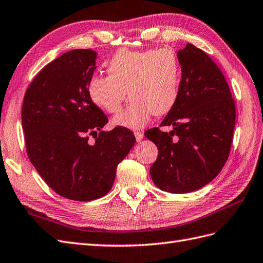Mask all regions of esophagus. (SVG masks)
I'll use <instances>...</instances> for the list:
<instances>
[{
  "mask_svg": "<svg viewBox=\"0 0 263 263\" xmlns=\"http://www.w3.org/2000/svg\"><path fill=\"white\" fill-rule=\"evenodd\" d=\"M134 136H136V140H137V142H140V141L143 139V133H142V132H140V131L134 132Z\"/></svg>",
  "mask_w": 263,
  "mask_h": 263,
  "instance_id": "esophagus-1",
  "label": "esophagus"
}]
</instances>
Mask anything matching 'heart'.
Masks as SVG:
<instances>
[{
  "instance_id": "obj_1",
  "label": "heart",
  "mask_w": 263,
  "mask_h": 263,
  "mask_svg": "<svg viewBox=\"0 0 263 263\" xmlns=\"http://www.w3.org/2000/svg\"><path fill=\"white\" fill-rule=\"evenodd\" d=\"M107 76L96 74L87 84L91 102L107 113L116 112L129 90L131 104L111 120L114 126L142 129L154 114H165L179 96L180 64L172 50H119L106 65Z\"/></svg>"
}]
</instances>
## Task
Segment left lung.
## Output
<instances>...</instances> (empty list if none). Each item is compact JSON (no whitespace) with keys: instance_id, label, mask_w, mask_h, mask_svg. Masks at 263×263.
Masks as SVG:
<instances>
[{"instance_id":"obj_1","label":"left lung","mask_w":263,"mask_h":263,"mask_svg":"<svg viewBox=\"0 0 263 263\" xmlns=\"http://www.w3.org/2000/svg\"><path fill=\"white\" fill-rule=\"evenodd\" d=\"M177 57L179 96L160 124L173 130L153 127L144 136L159 150L150 167L154 184L181 194L210 183L223 167L232 143L235 106L223 74L206 53L187 43Z\"/></svg>"}]
</instances>
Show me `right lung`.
<instances>
[{"label": "right lung", "instance_id": "1", "mask_svg": "<svg viewBox=\"0 0 263 263\" xmlns=\"http://www.w3.org/2000/svg\"><path fill=\"white\" fill-rule=\"evenodd\" d=\"M97 58L89 49L64 53L40 71L23 100L30 161L52 190L74 201L105 196L118 164L136 143L125 127L102 130L107 118L87 96Z\"/></svg>", "mask_w": 263, "mask_h": 263}]
</instances>
